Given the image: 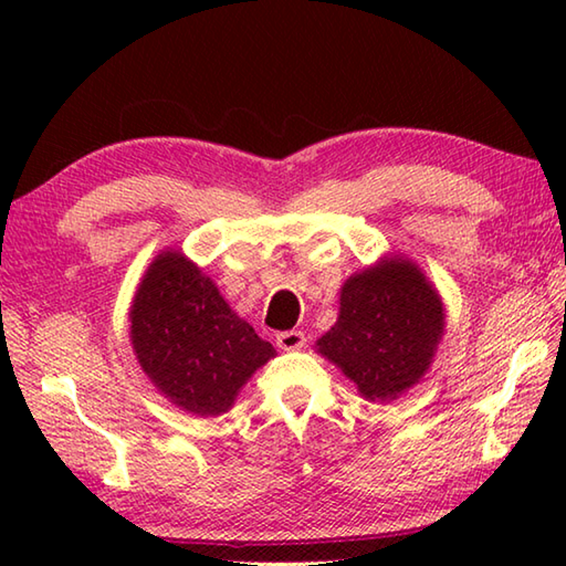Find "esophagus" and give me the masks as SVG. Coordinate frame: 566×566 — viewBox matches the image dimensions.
<instances>
[{"instance_id":"1","label":"esophagus","mask_w":566,"mask_h":566,"mask_svg":"<svg viewBox=\"0 0 566 566\" xmlns=\"http://www.w3.org/2000/svg\"><path fill=\"white\" fill-rule=\"evenodd\" d=\"M276 345H280L286 353L302 350V347L306 345V335L302 331H284L276 335Z\"/></svg>"}]
</instances>
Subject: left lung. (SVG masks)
Wrapping results in <instances>:
<instances>
[{"mask_svg":"<svg viewBox=\"0 0 566 566\" xmlns=\"http://www.w3.org/2000/svg\"><path fill=\"white\" fill-rule=\"evenodd\" d=\"M444 335V304L413 260L384 255L347 276L335 326L316 353L367 401H394L426 377Z\"/></svg>","mask_w":566,"mask_h":566,"instance_id":"1","label":"left lung"}]
</instances>
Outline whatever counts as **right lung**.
<instances>
[{
  "mask_svg": "<svg viewBox=\"0 0 566 566\" xmlns=\"http://www.w3.org/2000/svg\"><path fill=\"white\" fill-rule=\"evenodd\" d=\"M140 369L167 401L195 416H221L276 355L182 250L167 248L143 274L128 311Z\"/></svg>",
  "mask_w": 566,
  "mask_h": 566,
  "instance_id": "obj_1",
  "label": "right lung"
}]
</instances>
